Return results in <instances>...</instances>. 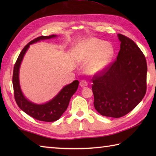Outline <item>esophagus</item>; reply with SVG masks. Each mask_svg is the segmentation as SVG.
I'll return each mask as SVG.
<instances>
[{"mask_svg":"<svg viewBox=\"0 0 156 156\" xmlns=\"http://www.w3.org/2000/svg\"><path fill=\"white\" fill-rule=\"evenodd\" d=\"M80 86L81 87H87V86H88V82L86 81V80H82L80 82Z\"/></svg>","mask_w":156,"mask_h":156,"instance_id":"esophagus-1","label":"esophagus"}]
</instances>
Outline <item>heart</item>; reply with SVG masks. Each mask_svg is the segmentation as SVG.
Here are the masks:
<instances>
[{"mask_svg": "<svg viewBox=\"0 0 156 156\" xmlns=\"http://www.w3.org/2000/svg\"><path fill=\"white\" fill-rule=\"evenodd\" d=\"M114 55L113 46L109 42L91 37L79 44L74 51V61L87 66V71L97 74L107 68Z\"/></svg>", "mask_w": 156, "mask_h": 156, "instance_id": "b5f03b06", "label": "heart"}]
</instances>
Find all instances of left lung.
Masks as SVG:
<instances>
[{
  "instance_id": "obj_1",
  "label": "left lung",
  "mask_w": 156,
  "mask_h": 156,
  "mask_svg": "<svg viewBox=\"0 0 156 156\" xmlns=\"http://www.w3.org/2000/svg\"><path fill=\"white\" fill-rule=\"evenodd\" d=\"M121 41L117 59L94 76L92 90L94 106L102 116L119 118L129 113L146 92L147 62L136 44L118 34Z\"/></svg>"
}]
</instances>
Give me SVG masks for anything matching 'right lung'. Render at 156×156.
I'll use <instances>...</instances> for the list:
<instances>
[{"mask_svg": "<svg viewBox=\"0 0 156 156\" xmlns=\"http://www.w3.org/2000/svg\"><path fill=\"white\" fill-rule=\"evenodd\" d=\"M57 37L56 35L49 36H40L35 38L25 46L20 53L14 66L12 74V85L14 89V96L19 107L26 114L37 120L45 122L57 121L67 109L69 100L77 90L79 82L74 80L71 84L66 85L59 91V93L51 100L44 104H35L29 101L23 94L19 83V69L23 57L30 45L44 39H49Z\"/></svg>", "mask_w": 156, "mask_h": 156, "instance_id": "right-lung-1", "label": "right lung"}]
</instances>
